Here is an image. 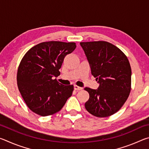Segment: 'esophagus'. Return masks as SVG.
Returning <instances> with one entry per match:
<instances>
[{
    "mask_svg": "<svg viewBox=\"0 0 149 149\" xmlns=\"http://www.w3.org/2000/svg\"><path fill=\"white\" fill-rule=\"evenodd\" d=\"M83 88L82 87H80L79 86H77V85H74V89L75 91H79V90H82Z\"/></svg>",
    "mask_w": 149,
    "mask_h": 149,
    "instance_id": "34e87169",
    "label": "esophagus"
}]
</instances>
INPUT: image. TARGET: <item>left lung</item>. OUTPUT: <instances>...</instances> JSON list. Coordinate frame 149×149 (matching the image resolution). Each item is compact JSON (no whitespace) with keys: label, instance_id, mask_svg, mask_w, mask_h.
I'll use <instances>...</instances> for the list:
<instances>
[{"label":"left lung","instance_id":"obj_1","mask_svg":"<svg viewBox=\"0 0 149 149\" xmlns=\"http://www.w3.org/2000/svg\"><path fill=\"white\" fill-rule=\"evenodd\" d=\"M91 74L99 84L97 89L85 87L89 99L85 107L99 118L117 112L129 97L132 70L127 56L115 45L107 41L81 42Z\"/></svg>","mask_w":149,"mask_h":149}]
</instances>
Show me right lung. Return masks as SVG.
I'll list each match as a JSON object with an SVG mask.
<instances>
[{"label":"right lung","mask_w":149,"mask_h":149,"mask_svg":"<svg viewBox=\"0 0 149 149\" xmlns=\"http://www.w3.org/2000/svg\"><path fill=\"white\" fill-rule=\"evenodd\" d=\"M75 42H42L30 49L22 58L17 74V87L32 112L52 115L64 107L72 95V85H63L53 77L66 55L75 50Z\"/></svg>","instance_id":"add662e5"}]
</instances>
